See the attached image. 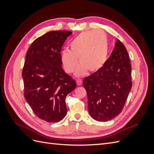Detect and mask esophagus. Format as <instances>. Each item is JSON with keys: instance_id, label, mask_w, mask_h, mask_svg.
<instances>
[{"instance_id": "34e87169", "label": "esophagus", "mask_w": 154, "mask_h": 154, "mask_svg": "<svg viewBox=\"0 0 154 154\" xmlns=\"http://www.w3.org/2000/svg\"><path fill=\"white\" fill-rule=\"evenodd\" d=\"M76 83H77V85L78 86L82 85V80H76Z\"/></svg>"}]
</instances>
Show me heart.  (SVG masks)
Listing matches in <instances>:
<instances>
[{
	"label": "heart",
	"instance_id": "obj_1",
	"mask_svg": "<svg viewBox=\"0 0 154 154\" xmlns=\"http://www.w3.org/2000/svg\"><path fill=\"white\" fill-rule=\"evenodd\" d=\"M109 43L106 35L103 31L83 32L75 37L70 43V50L63 51L61 60L67 73L73 72L79 61L81 64L75 75L84 76L88 70L97 72L103 67L108 59Z\"/></svg>",
	"mask_w": 154,
	"mask_h": 154
}]
</instances>
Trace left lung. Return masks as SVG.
Instances as JSON below:
<instances>
[{
    "label": "left lung",
    "instance_id": "obj_1",
    "mask_svg": "<svg viewBox=\"0 0 154 154\" xmlns=\"http://www.w3.org/2000/svg\"><path fill=\"white\" fill-rule=\"evenodd\" d=\"M131 70L127 51L118 40L105 66L83 82L93 119L107 122L120 114L132 88Z\"/></svg>",
    "mask_w": 154,
    "mask_h": 154
}]
</instances>
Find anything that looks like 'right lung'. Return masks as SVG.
I'll list each match as a JSON object with an SVG mask.
<instances>
[{
  "label": "right lung",
  "mask_w": 154,
  "mask_h": 154,
  "mask_svg": "<svg viewBox=\"0 0 154 154\" xmlns=\"http://www.w3.org/2000/svg\"><path fill=\"white\" fill-rule=\"evenodd\" d=\"M72 33L47 32L36 38L26 53L22 71L25 99L37 117L49 123L58 122L66 116V97L76 87L62 68L60 53Z\"/></svg>",
  "instance_id": "obj_1"
}]
</instances>
